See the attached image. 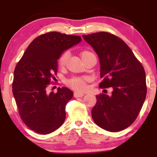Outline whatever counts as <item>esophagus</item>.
<instances>
[{"label":"esophagus","mask_w":157,"mask_h":157,"mask_svg":"<svg viewBox=\"0 0 157 157\" xmlns=\"http://www.w3.org/2000/svg\"><path fill=\"white\" fill-rule=\"evenodd\" d=\"M85 95V93L82 92H75L74 93V96L75 97H83Z\"/></svg>","instance_id":"esophagus-1"}]
</instances>
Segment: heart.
I'll use <instances>...</instances> for the list:
<instances>
[{"label": "heart", "instance_id": "1", "mask_svg": "<svg viewBox=\"0 0 157 157\" xmlns=\"http://www.w3.org/2000/svg\"><path fill=\"white\" fill-rule=\"evenodd\" d=\"M92 54L93 53L91 52L88 51V50H85V51H82L81 52L80 55L82 59H83L84 57H87V56L90 55H92ZM68 57H69V52H65L64 53H63L61 55L58 60V65L60 68H63L66 66ZM87 82L88 78H86V77H76V78H72L68 80L67 82V84L71 89L78 90V91H82V90H85L86 89Z\"/></svg>", "mask_w": 157, "mask_h": 157}]
</instances>
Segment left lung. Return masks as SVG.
Listing matches in <instances>:
<instances>
[{"mask_svg":"<svg viewBox=\"0 0 157 157\" xmlns=\"http://www.w3.org/2000/svg\"><path fill=\"white\" fill-rule=\"evenodd\" d=\"M98 55L100 88L112 87L111 96L97 95L93 120L102 129L117 132L130 126L141 110L147 94L145 72L127 44L117 36L101 32L82 35Z\"/></svg>","mask_w":157,"mask_h":157,"instance_id":"obj_1","label":"left lung"}]
</instances>
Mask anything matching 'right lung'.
<instances>
[{
    "label": "right lung",
    "instance_id": "obj_1",
    "mask_svg": "<svg viewBox=\"0 0 157 157\" xmlns=\"http://www.w3.org/2000/svg\"><path fill=\"white\" fill-rule=\"evenodd\" d=\"M80 36L52 32L34 40L14 71L12 92L19 114L27 127L40 134L58 129L66 119L67 102L73 91L68 88L47 94L46 88L57 71V60L63 52L78 44Z\"/></svg>",
    "mask_w": 157,
    "mask_h": 157
}]
</instances>
